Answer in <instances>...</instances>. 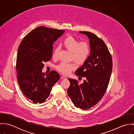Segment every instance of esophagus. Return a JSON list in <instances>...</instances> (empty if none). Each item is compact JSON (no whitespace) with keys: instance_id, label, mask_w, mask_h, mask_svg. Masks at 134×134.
<instances>
[{"instance_id":"34e87169","label":"esophagus","mask_w":134,"mask_h":134,"mask_svg":"<svg viewBox=\"0 0 134 134\" xmlns=\"http://www.w3.org/2000/svg\"><path fill=\"white\" fill-rule=\"evenodd\" d=\"M66 77L65 76H61V79H66Z\"/></svg>"}]
</instances>
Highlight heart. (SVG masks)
<instances>
[{
  "mask_svg": "<svg viewBox=\"0 0 134 134\" xmlns=\"http://www.w3.org/2000/svg\"><path fill=\"white\" fill-rule=\"evenodd\" d=\"M64 47L71 52V59L74 60L77 63L81 64L85 63L90 53V47L86 42H80L78 40L73 37H68L63 41ZM59 48L57 47L53 52V57L57 59L58 57ZM76 68V65L74 62H61L56 66L58 71L63 74H69Z\"/></svg>",
  "mask_w": 134,
  "mask_h": 134,
  "instance_id": "obj_1",
  "label": "heart"
}]
</instances>
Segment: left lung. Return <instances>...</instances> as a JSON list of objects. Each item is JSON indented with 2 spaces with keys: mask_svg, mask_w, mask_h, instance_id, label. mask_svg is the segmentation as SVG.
Wrapping results in <instances>:
<instances>
[{
  "mask_svg": "<svg viewBox=\"0 0 134 134\" xmlns=\"http://www.w3.org/2000/svg\"><path fill=\"white\" fill-rule=\"evenodd\" d=\"M79 32L86 35L89 39L90 54L75 72L79 78H85L83 82L79 84L76 80L69 78L70 86L67 92L75 107L86 110L96 105L104 95L111 74L113 60L107 46L101 38L90 32Z\"/></svg>",
  "mask_w": 134,
  "mask_h": 134,
  "instance_id": "8db88e82",
  "label": "left lung"
}]
</instances>
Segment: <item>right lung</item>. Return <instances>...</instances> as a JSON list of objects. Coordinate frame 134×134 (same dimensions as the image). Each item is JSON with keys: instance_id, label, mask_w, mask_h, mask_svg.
<instances>
[{"instance_id": "add662e5", "label": "right lung", "mask_w": 134, "mask_h": 134, "mask_svg": "<svg viewBox=\"0 0 134 134\" xmlns=\"http://www.w3.org/2000/svg\"><path fill=\"white\" fill-rule=\"evenodd\" d=\"M65 31L44 26L27 35L19 45L17 59V79L23 94L34 103H42L48 97L60 79L57 72H42L44 62L52 57L53 45Z\"/></svg>"}]
</instances>
